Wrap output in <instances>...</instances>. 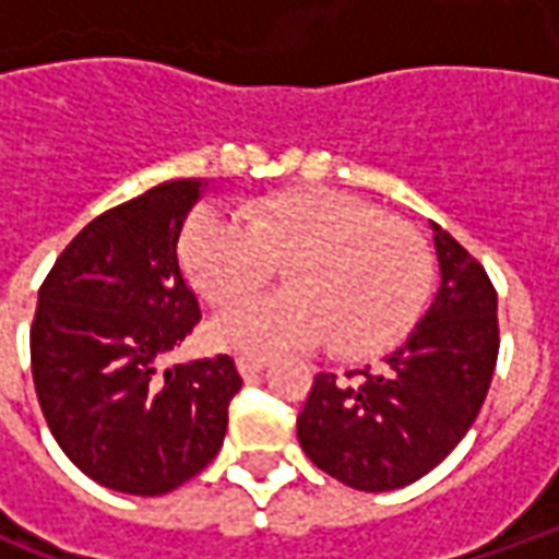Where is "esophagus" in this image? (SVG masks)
<instances>
[{"mask_svg":"<svg viewBox=\"0 0 559 559\" xmlns=\"http://www.w3.org/2000/svg\"><path fill=\"white\" fill-rule=\"evenodd\" d=\"M266 359L263 356H239L236 359V371L245 377V380H251V377H257L263 368H266Z\"/></svg>","mask_w":559,"mask_h":559,"instance_id":"1","label":"esophagus"}]
</instances>
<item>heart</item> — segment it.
<instances>
[{"label":"heart","instance_id":"obj_1","mask_svg":"<svg viewBox=\"0 0 559 559\" xmlns=\"http://www.w3.org/2000/svg\"><path fill=\"white\" fill-rule=\"evenodd\" d=\"M281 260L287 293L221 314L209 326L215 347L272 356L329 341L344 359L380 356L411 332L431 287L419 233L332 188L245 200L236 221L200 212L179 236L185 278L212 308L260 290Z\"/></svg>","mask_w":559,"mask_h":559}]
</instances>
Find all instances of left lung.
<instances>
[{"instance_id": "1", "label": "left lung", "mask_w": 559, "mask_h": 559, "mask_svg": "<svg viewBox=\"0 0 559 559\" xmlns=\"http://www.w3.org/2000/svg\"><path fill=\"white\" fill-rule=\"evenodd\" d=\"M440 284L407 338L338 383L317 374L296 419L305 455L356 491H395L443 461L479 416L491 386L500 332L485 269L431 224Z\"/></svg>"}]
</instances>
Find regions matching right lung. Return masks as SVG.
<instances>
[{
    "label": "right lung",
    "instance_id": "1",
    "mask_svg": "<svg viewBox=\"0 0 559 559\" xmlns=\"http://www.w3.org/2000/svg\"><path fill=\"white\" fill-rule=\"evenodd\" d=\"M203 179H173L74 236L38 290L32 380L56 443L104 488L158 497L218 455L242 389L230 356L164 368L200 320L179 266Z\"/></svg>",
    "mask_w": 559,
    "mask_h": 559
}]
</instances>
